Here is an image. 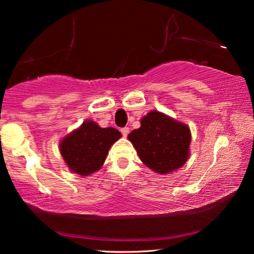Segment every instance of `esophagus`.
I'll return each instance as SVG.
<instances>
[{
    "instance_id": "1",
    "label": "esophagus",
    "mask_w": 254,
    "mask_h": 254,
    "mask_svg": "<svg viewBox=\"0 0 254 254\" xmlns=\"http://www.w3.org/2000/svg\"><path fill=\"white\" fill-rule=\"evenodd\" d=\"M128 131H130V130H128V127H124L121 128V133L123 134V136H127L128 134Z\"/></svg>"
}]
</instances>
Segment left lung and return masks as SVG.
I'll return each instance as SVG.
<instances>
[{"mask_svg": "<svg viewBox=\"0 0 254 254\" xmlns=\"http://www.w3.org/2000/svg\"><path fill=\"white\" fill-rule=\"evenodd\" d=\"M127 137L141 161L158 174L178 169L188 159L189 127L160 112L152 111L141 119V127Z\"/></svg>", "mask_w": 254, "mask_h": 254, "instance_id": "left-lung-1", "label": "left lung"}]
</instances>
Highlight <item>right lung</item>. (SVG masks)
Instances as JSON below:
<instances>
[{"mask_svg": "<svg viewBox=\"0 0 254 254\" xmlns=\"http://www.w3.org/2000/svg\"><path fill=\"white\" fill-rule=\"evenodd\" d=\"M121 137L117 128L100 127L85 121L79 128L64 137L60 153L69 169L80 176L95 173L104 163L111 145Z\"/></svg>", "mask_w": 254, "mask_h": 254, "instance_id": "1", "label": "right lung"}]
</instances>
